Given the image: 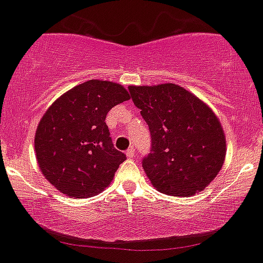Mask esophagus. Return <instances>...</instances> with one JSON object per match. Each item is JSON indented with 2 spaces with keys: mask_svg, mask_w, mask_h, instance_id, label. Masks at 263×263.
<instances>
[{
  "mask_svg": "<svg viewBox=\"0 0 263 263\" xmlns=\"http://www.w3.org/2000/svg\"><path fill=\"white\" fill-rule=\"evenodd\" d=\"M125 155H127L128 157H135V155H136V152H135V148L129 147L128 149H127V152H125Z\"/></svg>",
  "mask_w": 263,
  "mask_h": 263,
  "instance_id": "esophagus-1",
  "label": "esophagus"
}]
</instances>
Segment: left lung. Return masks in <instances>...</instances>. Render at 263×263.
I'll use <instances>...</instances> for the list:
<instances>
[{"label": "left lung", "instance_id": "1", "mask_svg": "<svg viewBox=\"0 0 263 263\" xmlns=\"http://www.w3.org/2000/svg\"><path fill=\"white\" fill-rule=\"evenodd\" d=\"M148 124L151 152L143 168L157 191L192 196L213 181L225 159V135L204 102L177 84L129 86Z\"/></svg>", "mask_w": 263, "mask_h": 263}]
</instances>
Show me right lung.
I'll list each match as a JSON object with an SVG mask.
<instances>
[{
    "mask_svg": "<svg viewBox=\"0 0 263 263\" xmlns=\"http://www.w3.org/2000/svg\"><path fill=\"white\" fill-rule=\"evenodd\" d=\"M129 99L123 86L91 81L75 86L49 107L35 132L43 176L68 197H91L114 179L125 155L114 147L106 116Z\"/></svg>",
    "mask_w": 263,
    "mask_h": 263,
    "instance_id": "1",
    "label": "right lung"
}]
</instances>
